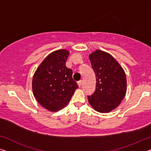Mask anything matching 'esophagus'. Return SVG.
<instances>
[{
	"mask_svg": "<svg viewBox=\"0 0 151 151\" xmlns=\"http://www.w3.org/2000/svg\"><path fill=\"white\" fill-rule=\"evenodd\" d=\"M78 87H81L83 85V81H79L78 82Z\"/></svg>",
	"mask_w": 151,
	"mask_h": 151,
	"instance_id": "esophagus-1",
	"label": "esophagus"
}]
</instances>
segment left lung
<instances>
[{"label": "left lung", "mask_w": 151, "mask_h": 151, "mask_svg": "<svg viewBox=\"0 0 151 151\" xmlns=\"http://www.w3.org/2000/svg\"><path fill=\"white\" fill-rule=\"evenodd\" d=\"M96 75V90L88 96L89 104L96 111L109 112L120 104L127 89L125 73L109 53L96 50L89 55Z\"/></svg>", "instance_id": "obj_1"}]
</instances>
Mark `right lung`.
Here are the masks:
<instances>
[{
  "mask_svg": "<svg viewBox=\"0 0 151 151\" xmlns=\"http://www.w3.org/2000/svg\"><path fill=\"white\" fill-rule=\"evenodd\" d=\"M68 55L65 49L50 53L34 75V96L49 111H58L64 107L78 87L73 78V70L66 66Z\"/></svg>",
  "mask_w": 151,
  "mask_h": 151,
  "instance_id": "right-lung-1",
  "label": "right lung"
}]
</instances>
